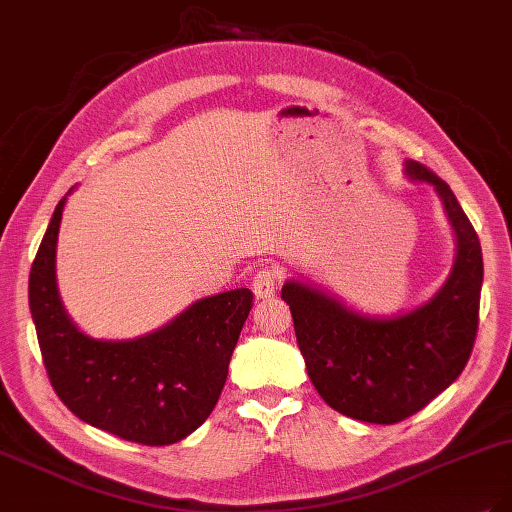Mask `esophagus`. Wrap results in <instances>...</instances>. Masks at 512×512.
<instances>
[{
    "label": "esophagus",
    "instance_id": "1",
    "mask_svg": "<svg viewBox=\"0 0 512 512\" xmlns=\"http://www.w3.org/2000/svg\"><path fill=\"white\" fill-rule=\"evenodd\" d=\"M282 282V271L275 267H262L256 271L254 280H252V288L256 299H271L277 286Z\"/></svg>",
    "mask_w": 512,
    "mask_h": 512
}]
</instances>
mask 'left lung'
Wrapping results in <instances>:
<instances>
[{
  "label": "left lung",
  "instance_id": "left-lung-1",
  "mask_svg": "<svg viewBox=\"0 0 512 512\" xmlns=\"http://www.w3.org/2000/svg\"><path fill=\"white\" fill-rule=\"evenodd\" d=\"M416 181L436 185L457 235V260L442 290L397 318H367L314 288L288 282L290 305L307 374L327 404L356 421L395 425L423 410L466 367L478 331L483 254L468 215L448 183L418 162Z\"/></svg>",
  "mask_w": 512,
  "mask_h": 512
}]
</instances>
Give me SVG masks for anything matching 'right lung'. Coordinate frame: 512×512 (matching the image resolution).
<instances>
[{
	"mask_svg": "<svg viewBox=\"0 0 512 512\" xmlns=\"http://www.w3.org/2000/svg\"><path fill=\"white\" fill-rule=\"evenodd\" d=\"M64 203L61 198L29 273V307L46 376L81 421L128 442L175 444L218 404L254 294L237 288L200 299L166 327L130 342L91 339L66 316L55 284Z\"/></svg>",
	"mask_w": 512,
	"mask_h": 512,
	"instance_id": "right-lung-1",
	"label": "right lung"
}]
</instances>
